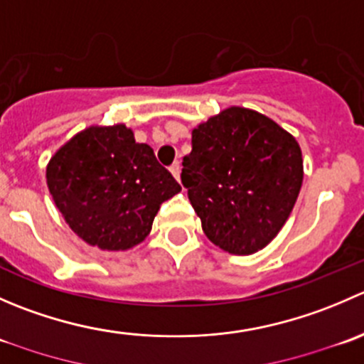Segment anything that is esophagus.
Returning <instances> with one entry per match:
<instances>
[{
  "label": "esophagus",
  "mask_w": 364,
  "mask_h": 364,
  "mask_svg": "<svg viewBox=\"0 0 364 364\" xmlns=\"http://www.w3.org/2000/svg\"><path fill=\"white\" fill-rule=\"evenodd\" d=\"M168 171H171L172 176H174V178L179 181V176H181V164H179V161H174V164L171 165V168H168Z\"/></svg>",
  "instance_id": "34e87169"
}]
</instances>
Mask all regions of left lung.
Listing matches in <instances>:
<instances>
[{"mask_svg":"<svg viewBox=\"0 0 364 364\" xmlns=\"http://www.w3.org/2000/svg\"><path fill=\"white\" fill-rule=\"evenodd\" d=\"M181 183L213 245L262 250L280 232L303 185L297 141L264 114L229 107L192 130Z\"/></svg>","mask_w":364,"mask_h":364,"instance_id":"left-lung-1","label":"left lung"}]
</instances>
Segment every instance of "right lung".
<instances>
[{"mask_svg": "<svg viewBox=\"0 0 364 364\" xmlns=\"http://www.w3.org/2000/svg\"><path fill=\"white\" fill-rule=\"evenodd\" d=\"M47 186L70 229L91 247L123 252L151 232L161 203L181 192L124 124L90 127L47 165Z\"/></svg>", "mask_w": 364, "mask_h": 364, "instance_id": "obj_1", "label": "right lung"}]
</instances>
